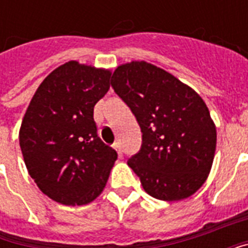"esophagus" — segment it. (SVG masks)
I'll return each instance as SVG.
<instances>
[{"instance_id":"esophagus-1","label":"esophagus","mask_w":248,"mask_h":248,"mask_svg":"<svg viewBox=\"0 0 248 248\" xmlns=\"http://www.w3.org/2000/svg\"><path fill=\"white\" fill-rule=\"evenodd\" d=\"M113 147L115 149V150L118 151L119 155H122V150H121V142H118V140H117V142H114Z\"/></svg>"}]
</instances>
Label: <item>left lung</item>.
Here are the masks:
<instances>
[{
    "mask_svg": "<svg viewBox=\"0 0 248 248\" xmlns=\"http://www.w3.org/2000/svg\"><path fill=\"white\" fill-rule=\"evenodd\" d=\"M111 87L142 131L140 150L127 165L145 191L161 201L191 197L207 179L217 146V129L202 98L145 61L118 66Z\"/></svg>",
    "mask_w": 248,
    "mask_h": 248,
    "instance_id": "1",
    "label": "left lung"
}]
</instances>
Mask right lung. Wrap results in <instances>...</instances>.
<instances>
[{"instance_id":"obj_1","label":"right lung","mask_w":248,"mask_h":248,"mask_svg":"<svg viewBox=\"0 0 248 248\" xmlns=\"http://www.w3.org/2000/svg\"><path fill=\"white\" fill-rule=\"evenodd\" d=\"M110 71L66 62L42 81L19 130L30 177L45 195L81 206L102 192L117 151L98 137L94 106L108 93Z\"/></svg>"}]
</instances>
